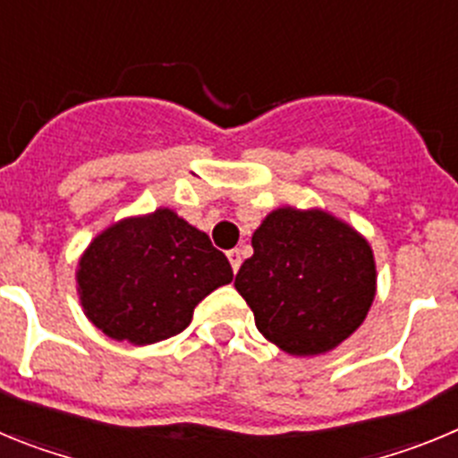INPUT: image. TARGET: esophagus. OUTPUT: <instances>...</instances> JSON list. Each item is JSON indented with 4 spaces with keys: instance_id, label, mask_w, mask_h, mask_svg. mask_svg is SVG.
<instances>
[{
    "instance_id": "obj_1",
    "label": "esophagus",
    "mask_w": 458,
    "mask_h": 458,
    "mask_svg": "<svg viewBox=\"0 0 458 458\" xmlns=\"http://www.w3.org/2000/svg\"><path fill=\"white\" fill-rule=\"evenodd\" d=\"M226 257H229V264H232V268H233V273H238V268H241V250H229V252H226Z\"/></svg>"
}]
</instances>
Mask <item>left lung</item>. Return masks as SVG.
Here are the masks:
<instances>
[{
	"label": "left lung",
	"mask_w": 458,
	"mask_h": 458,
	"mask_svg": "<svg viewBox=\"0 0 458 458\" xmlns=\"http://www.w3.org/2000/svg\"><path fill=\"white\" fill-rule=\"evenodd\" d=\"M252 248L236 289L279 351L330 353L362 326L378 275L369 241L349 222L326 208L279 206L257 226Z\"/></svg>",
	"instance_id": "left-lung-1"
}]
</instances>
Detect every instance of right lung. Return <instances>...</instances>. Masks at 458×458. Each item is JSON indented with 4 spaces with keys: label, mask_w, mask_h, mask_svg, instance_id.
Returning a JSON list of instances; mask_svg holds the SVG:
<instances>
[{
    "label": "right lung",
    "mask_w": 458,
    "mask_h": 458,
    "mask_svg": "<svg viewBox=\"0 0 458 458\" xmlns=\"http://www.w3.org/2000/svg\"><path fill=\"white\" fill-rule=\"evenodd\" d=\"M232 279L210 238L160 206L105 226L80 254L75 289L84 317L107 337L148 346L185 330L194 307Z\"/></svg>",
    "instance_id": "obj_1"
}]
</instances>
